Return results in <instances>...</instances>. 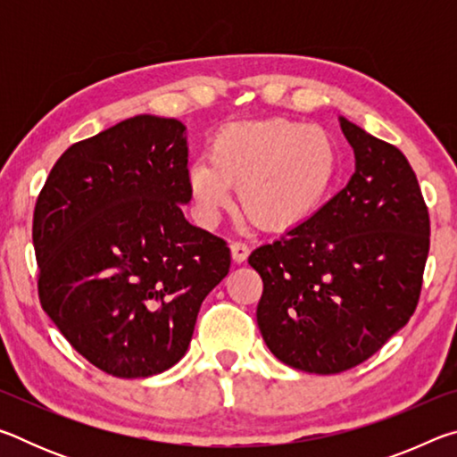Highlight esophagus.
<instances>
[{"label": "esophagus", "instance_id": "esophagus-1", "mask_svg": "<svg viewBox=\"0 0 457 457\" xmlns=\"http://www.w3.org/2000/svg\"><path fill=\"white\" fill-rule=\"evenodd\" d=\"M229 250H231V258H234V262H237V264H242V262H245L247 256H250V247H247V244L244 242H231Z\"/></svg>", "mask_w": 457, "mask_h": 457}]
</instances>
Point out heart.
Returning a JSON list of instances; mask_svg holds the SVG:
<instances>
[{"mask_svg": "<svg viewBox=\"0 0 457 457\" xmlns=\"http://www.w3.org/2000/svg\"><path fill=\"white\" fill-rule=\"evenodd\" d=\"M338 157L327 130L290 120L237 122L221 129L210 163L189 169L201 215L215 220L239 187L242 212L264 229H288L319 210L337 177Z\"/></svg>", "mask_w": 457, "mask_h": 457, "instance_id": "b5f03b06", "label": "heart"}]
</instances>
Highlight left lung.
<instances>
[{"label": "left lung", "mask_w": 457, "mask_h": 457, "mask_svg": "<svg viewBox=\"0 0 457 457\" xmlns=\"http://www.w3.org/2000/svg\"><path fill=\"white\" fill-rule=\"evenodd\" d=\"M354 151L345 189L250 253L264 282L258 327L288 367L335 375L361 365L415 312L429 213L397 146L340 117Z\"/></svg>", "instance_id": "8db88e82"}]
</instances>
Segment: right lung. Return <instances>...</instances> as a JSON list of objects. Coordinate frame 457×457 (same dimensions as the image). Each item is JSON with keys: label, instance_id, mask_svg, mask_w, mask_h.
<instances>
[{"label": "right lung", "instance_id": "add662e5", "mask_svg": "<svg viewBox=\"0 0 457 457\" xmlns=\"http://www.w3.org/2000/svg\"><path fill=\"white\" fill-rule=\"evenodd\" d=\"M185 127L138 114L56 161L34 210L37 296L104 373H163L191 343L199 306L229 272L226 239L191 226Z\"/></svg>", "mask_w": 457, "mask_h": 457}]
</instances>
